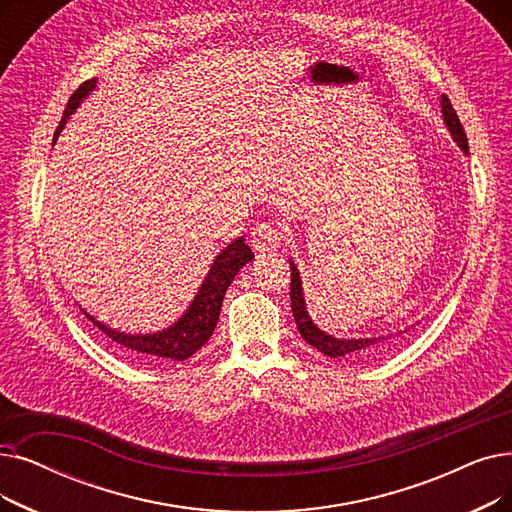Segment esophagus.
Listing matches in <instances>:
<instances>
[{
	"mask_svg": "<svg viewBox=\"0 0 512 512\" xmlns=\"http://www.w3.org/2000/svg\"><path fill=\"white\" fill-rule=\"evenodd\" d=\"M251 244H253V249L259 253L276 251L282 244V232L274 224H257L253 230Z\"/></svg>",
	"mask_w": 512,
	"mask_h": 512,
	"instance_id": "1",
	"label": "esophagus"
}]
</instances>
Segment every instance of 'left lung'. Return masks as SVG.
Wrapping results in <instances>:
<instances>
[{
    "mask_svg": "<svg viewBox=\"0 0 512 512\" xmlns=\"http://www.w3.org/2000/svg\"><path fill=\"white\" fill-rule=\"evenodd\" d=\"M441 117H443V123H446V127L450 129V136L460 146V150L464 154H469V142H466V133H464L462 123H460L456 110H454V106H452V102L446 94L441 96ZM288 261H291V259H288ZM291 309H293V316H295V322H297L301 337L311 347H316L320 353L328 355V358H335V360H351V362H362V360H370V358L376 360V355H383L385 351H389L391 345H395V341L402 339L406 332L412 328V326H408L404 330L387 332V335L351 337V339L328 335V332L318 328L309 316L305 295H303L301 274L297 270L295 261H291Z\"/></svg>",
    "mask_w": 512,
    "mask_h": 512,
    "instance_id": "obj_1",
    "label": "left lung"
}]
</instances>
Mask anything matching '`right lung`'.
<instances>
[{
    "instance_id": "right-lung-1",
    "label": "right lung",
    "mask_w": 512,
    "mask_h": 512,
    "mask_svg": "<svg viewBox=\"0 0 512 512\" xmlns=\"http://www.w3.org/2000/svg\"><path fill=\"white\" fill-rule=\"evenodd\" d=\"M96 87H98V79H90V81H85L79 90L71 96L69 104H66V108H64L60 125L54 133V144L62 133L66 121L71 119V115L81 106V102L90 96ZM253 259H255V255L249 249V244L244 242V236L230 242L228 247L213 259L211 270L205 276L203 284L198 286V293L190 301L188 309L171 326H167L159 332L131 335V332H123V330L106 326L104 322L87 314L85 309H81V311L87 320L94 322V326H98L108 339H113L125 353L131 355V358H138L144 362H161V364L163 362H184L211 339L213 330L217 326V320H219L221 303H224V295L228 291V286L232 284L234 276L244 268V265Z\"/></svg>"
}]
</instances>
